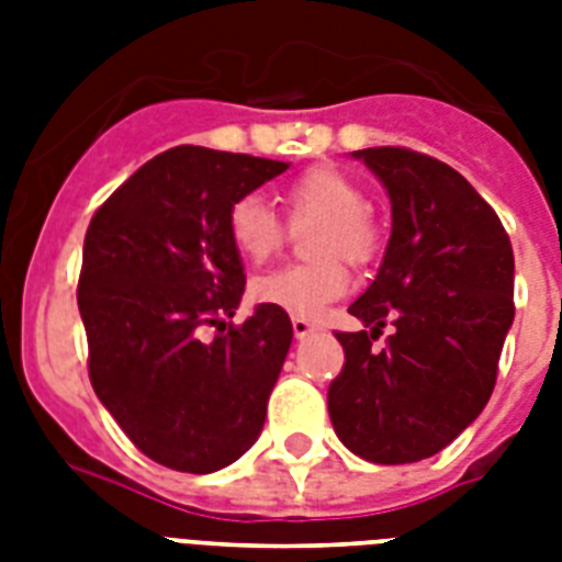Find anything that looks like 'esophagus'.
<instances>
[{"instance_id": "1", "label": "esophagus", "mask_w": 562, "mask_h": 562, "mask_svg": "<svg viewBox=\"0 0 562 562\" xmlns=\"http://www.w3.org/2000/svg\"><path fill=\"white\" fill-rule=\"evenodd\" d=\"M291 329H294V338H308V335L315 333V324H308L303 317H294V321H291Z\"/></svg>"}]
</instances>
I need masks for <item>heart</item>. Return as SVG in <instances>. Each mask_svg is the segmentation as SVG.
Returning <instances> with one entry per match:
<instances>
[{
    "label": "heart",
    "mask_w": 562,
    "mask_h": 562,
    "mask_svg": "<svg viewBox=\"0 0 562 562\" xmlns=\"http://www.w3.org/2000/svg\"><path fill=\"white\" fill-rule=\"evenodd\" d=\"M291 215L321 218L317 227L315 254H341L350 262H364L375 254L379 233L370 215L364 212V192L350 175L317 166L300 175L289 187ZM227 229L238 254L250 262H265L282 245V224L277 212L259 198L245 194L229 206ZM350 289V273L338 256H324L315 262L282 265L254 280V297L262 306H273L291 317L315 321L333 300L344 297Z\"/></svg>",
    "instance_id": "heart-1"
}]
</instances>
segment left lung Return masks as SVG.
Here are the masks:
<instances>
[{"label":"left lung","instance_id":"obj_1","mask_svg":"<svg viewBox=\"0 0 562 562\" xmlns=\"http://www.w3.org/2000/svg\"><path fill=\"white\" fill-rule=\"evenodd\" d=\"M391 198V238L338 333L344 370L329 419L364 461L414 463L452 443L487 405L514 324V247L502 221L452 166L408 148L352 151ZM387 319L394 335L372 341Z\"/></svg>","mask_w":562,"mask_h":562}]
</instances>
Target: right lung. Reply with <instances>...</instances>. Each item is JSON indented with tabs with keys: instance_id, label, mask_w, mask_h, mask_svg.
<instances>
[{
	"instance_id": "obj_1",
	"label": "right lung",
	"mask_w": 562,
	"mask_h": 562,
	"mask_svg": "<svg viewBox=\"0 0 562 562\" xmlns=\"http://www.w3.org/2000/svg\"><path fill=\"white\" fill-rule=\"evenodd\" d=\"M285 169L178 145L134 171L87 227L78 308L90 382L136 449L169 470H224L262 435L294 329L262 303L241 326L227 321L245 294L227 215ZM203 325L220 329L210 342Z\"/></svg>"
}]
</instances>
